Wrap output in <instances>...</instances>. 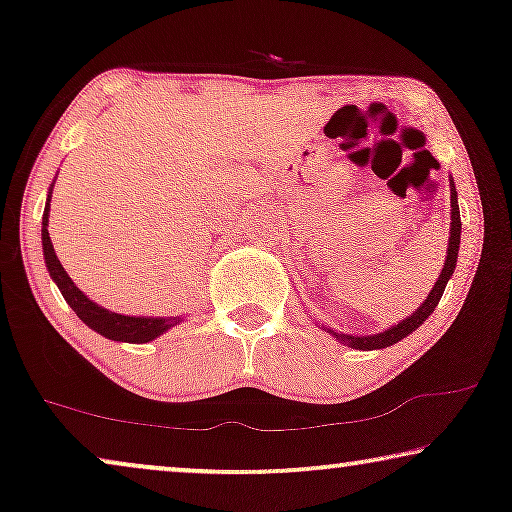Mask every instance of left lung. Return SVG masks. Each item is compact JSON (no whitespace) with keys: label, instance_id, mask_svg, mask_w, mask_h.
<instances>
[{"label":"left lung","instance_id":"obj_1","mask_svg":"<svg viewBox=\"0 0 512 512\" xmlns=\"http://www.w3.org/2000/svg\"><path fill=\"white\" fill-rule=\"evenodd\" d=\"M452 235H450V244H447V258H445V268L440 272L436 286H433V291L426 296V300L422 305H419L417 312H412L408 319L398 321L396 326L387 328L384 333H377V335H366V338H354V335H345V333H335L328 328V333L333 335L335 340H340L342 345L352 347V349H363V352H368V349H384V347H391L394 342L403 340L405 335H410L415 328H419L424 324L426 319H429V314L436 310V305L440 303V296H443L445 286H447V279L452 277L454 272V265H457V256H459V237H461V216H459V205H457V188H454V181H452Z\"/></svg>","mask_w":512,"mask_h":512}]
</instances>
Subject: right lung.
Here are the masks:
<instances>
[{"label": "right lung", "mask_w": 512, "mask_h": 512, "mask_svg": "<svg viewBox=\"0 0 512 512\" xmlns=\"http://www.w3.org/2000/svg\"><path fill=\"white\" fill-rule=\"evenodd\" d=\"M51 200V195H48ZM48 202L44 209V226H41V242H44V258H46V268L51 272V277L58 284V289L62 291V296L69 303V307L76 312L83 324L93 328L104 338L109 340H121V342H149L153 338H158L160 333H165L167 328H172L174 324H179V317H170V319H151V317H125V314H116L104 310V307L95 305L93 300H88L83 296V291L76 289V284L69 279V275L62 268L58 256H55L53 242L48 237Z\"/></svg>", "instance_id": "right-lung-1"}]
</instances>
